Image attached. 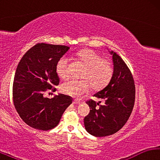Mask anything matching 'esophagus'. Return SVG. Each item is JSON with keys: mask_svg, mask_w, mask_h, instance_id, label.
Instances as JSON below:
<instances>
[{"mask_svg": "<svg viewBox=\"0 0 160 160\" xmlns=\"http://www.w3.org/2000/svg\"><path fill=\"white\" fill-rule=\"evenodd\" d=\"M80 103V102L78 101V99H74V100H73V104H79Z\"/></svg>", "mask_w": 160, "mask_h": 160, "instance_id": "obj_1", "label": "esophagus"}]
</instances>
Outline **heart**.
<instances>
[{
	"label": "heart",
	"instance_id": "1",
	"mask_svg": "<svg viewBox=\"0 0 160 160\" xmlns=\"http://www.w3.org/2000/svg\"><path fill=\"white\" fill-rule=\"evenodd\" d=\"M76 56L78 61L85 66L82 75L84 80H71L66 82L61 86L62 92L70 96L79 97L88 92L90 87L95 91L104 88L113 75L112 63L102 58L98 53L88 48L78 51ZM56 72L63 80L69 77L68 59L66 57L59 59L56 64Z\"/></svg>",
	"mask_w": 160,
	"mask_h": 160
}]
</instances>
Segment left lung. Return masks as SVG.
I'll use <instances>...</instances> for the list:
<instances>
[{"label": "left lung", "instance_id": "left-lung-1", "mask_svg": "<svg viewBox=\"0 0 160 160\" xmlns=\"http://www.w3.org/2000/svg\"><path fill=\"white\" fill-rule=\"evenodd\" d=\"M109 52L113 65L112 78L106 88L94 94L104 104L92 99L86 102L91 109L84 118V124L86 131L96 137L118 131L128 120L135 102V88L131 70L117 53Z\"/></svg>", "mask_w": 160, "mask_h": 160}]
</instances>
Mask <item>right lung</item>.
<instances>
[{
    "label": "right lung",
    "instance_id": "obj_1",
    "mask_svg": "<svg viewBox=\"0 0 160 160\" xmlns=\"http://www.w3.org/2000/svg\"><path fill=\"white\" fill-rule=\"evenodd\" d=\"M63 45L37 44L25 53L16 69L12 86L15 109L32 128L48 131L58 125L72 104L71 97L58 94L51 99L46 92L55 91L59 84L56 64L69 49Z\"/></svg>",
    "mask_w": 160,
    "mask_h": 160
}]
</instances>
